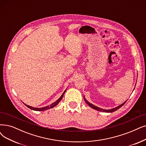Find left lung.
Instances as JSON below:
<instances>
[{"label":"left lung","instance_id":"left-lung-1","mask_svg":"<svg viewBox=\"0 0 146 146\" xmlns=\"http://www.w3.org/2000/svg\"><path fill=\"white\" fill-rule=\"evenodd\" d=\"M84 101H86V102L89 105V106L90 107H92V108H93V109H95V110H98V111H103V112H106V113H112V112H114V111H116V110H117L119 108H120V107H121L122 106H123V105L125 104V102H126V101H125V102H123V104H121V105H120L119 106H118V107H115V108H113V109H111V110H104V109H102V108H99V107H96V106H94V105H93V104H90V102H89L88 101H87L86 99L84 98Z\"/></svg>","mask_w":146,"mask_h":146}]
</instances>
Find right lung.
I'll return each instance as SVG.
<instances>
[{
	"label": "right lung",
	"instance_id": "obj_1",
	"mask_svg": "<svg viewBox=\"0 0 146 146\" xmlns=\"http://www.w3.org/2000/svg\"><path fill=\"white\" fill-rule=\"evenodd\" d=\"M66 90H65V92H64L63 93V94L62 95V96H60V98L59 99V100H58L57 101H56L55 102H54V103H53V104H51L50 105V106H46V107H42V108H34V107H31V106H27V105H26V104H25V105H26V106L28 108H29L31 109V110H35V111H45V110H46L51 108H53V107L56 106L59 103V102L62 100V98H63V96L64 93H65Z\"/></svg>",
	"mask_w": 146,
	"mask_h": 146
}]
</instances>
